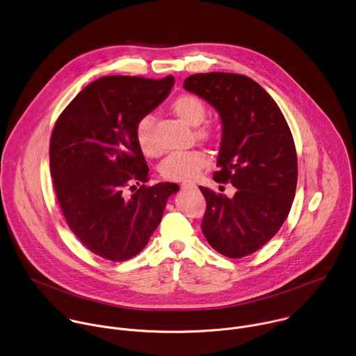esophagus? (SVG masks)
I'll list each match as a JSON object with an SVG mask.
<instances>
[{
	"label": "esophagus",
	"mask_w": 356,
	"mask_h": 356,
	"mask_svg": "<svg viewBox=\"0 0 356 356\" xmlns=\"http://www.w3.org/2000/svg\"><path fill=\"white\" fill-rule=\"evenodd\" d=\"M181 188H183V190H195L197 186H195V183H193V181H183V183H181Z\"/></svg>",
	"instance_id": "esophagus-1"
}]
</instances>
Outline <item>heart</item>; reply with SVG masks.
Listing matches in <instances>:
<instances>
[{"mask_svg":"<svg viewBox=\"0 0 356 356\" xmlns=\"http://www.w3.org/2000/svg\"><path fill=\"white\" fill-rule=\"evenodd\" d=\"M173 113L187 123L188 126H200L207 116V106L201 98L193 94H183L173 99L172 102ZM152 124L154 119L151 115H143L134 126V136L140 149L152 156L156 154V148L152 141ZM195 136L200 140H211L215 136V131L211 127H200L195 130ZM208 165V159L201 151H186V152H173L168 155L161 166L159 172L163 179L172 181H183L194 179L202 169Z\"/></svg>","mask_w":356,"mask_h":356,"instance_id":"obj_1","label":"heart"}]
</instances>
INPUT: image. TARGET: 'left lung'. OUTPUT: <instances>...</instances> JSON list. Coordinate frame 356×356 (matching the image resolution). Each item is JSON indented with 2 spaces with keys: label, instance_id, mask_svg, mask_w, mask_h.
I'll list each match as a JSON object with an SVG mask.
<instances>
[{
  "label": "left lung",
  "instance_id": "8db88e82",
  "mask_svg": "<svg viewBox=\"0 0 356 356\" xmlns=\"http://www.w3.org/2000/svg\"><path fill=\"white\" fill-rule=\"evenodd\" d=\"M183 86L220 115L213 180L237 188L229 198L200 187L207 201L202 233L219 254L247 257L280 230L291 209L298 179L293 134L273 98L244 74L197 73Z\"/></svg>",
  "mask_w": 356,
  "mask_h": 356
}]
</instances>
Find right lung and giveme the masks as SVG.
I'll return each mask as SVG.
<instances>
[{"label":"right lung","instance_id":"obj_1","mask_svg":"<svg viewBox=\"0 0 356 356\" xmlns=\"http://www.w3.org/2000/svg\"><path fill=\"white\" fill-rule=\"evenodd\" d=\"M173 76L161 80L105 76L84 87L58 118L49 168L65 220L81 244L113 262L136 257L159 226L176 183L148 181L136 122L169 95ZM130 188H137L131 186Z\"/></svg>","mask_w":356,"mask_h":356}]
</instances>
